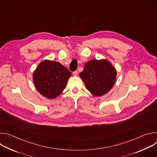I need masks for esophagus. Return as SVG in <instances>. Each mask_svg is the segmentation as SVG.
<instances>
[{
	"label": "esophagus",
	"instance_id": "34e87169",
	"mask_svg": "<svg viewBox=\"0 0 157 157\" xmlns=\"http://www.w3.org/2000/svg\"><path fill=\"white\" fill-rule=\"evenodd\" d=\"M73 75H74L75 76H76L78 75V71H75L73 72Z\"/></svg>",
	"mask_w": 157,
	"mask_h": 157
}]
</instances>
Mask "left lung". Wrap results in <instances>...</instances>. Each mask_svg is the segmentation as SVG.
Segmentation results:
<instances>
[{
    "mask_svg": "<svg viewBox=\"0 0 157 157\" xmlns=\"http://www.w3.org/2000/svg\"><path fill=\"white\" fill-rule=\"evenodd\" d=\"M79 77L93 96L100 97L107 93L115 84L117 71L106 59H91L84 64Z\"/></svg>",
    "mask_w": 157,
    "mask_h": 157,
    "instance_id": "left-lung-1",
    "label": "left lung"
}]
</instances>
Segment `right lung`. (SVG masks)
I'll return each mask as SVG.
<instances>
[{
	"label": "right lung",
	"mask_w": 157,
	"mask_h": 157,
	"mask_svg": "<svg viewBox=\"0 0 157 157\" xmlns=\"http://www.w3.org/2000/svg\"><path fill=\"white\" fill-rule=\"evenodd\" d=\"M71 76V73L59 62L45 59L33 71V81L42 96L53 99L63 93Z\"/></svg>",
	"instance_id": "1"
}]
</instances>
